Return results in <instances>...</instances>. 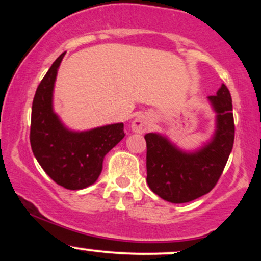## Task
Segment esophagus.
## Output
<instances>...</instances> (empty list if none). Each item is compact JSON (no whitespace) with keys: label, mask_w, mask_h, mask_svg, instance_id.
<instances>
[{"label":"esophagus","mask_w":261,"mask_h":261,"mask_svg":"<svg viewBox=\"0 0 261 261\" xmlns=\"http://www.w3.org/2000/svg\"><path fill=\"white\" fill-rule=\"evenodd\" d=\"M149 126V119L148 116L146 115H139L135 118V120L131 124V127H133V131L137 134H143L146 130H147Z\"/></svg>","instance_id":"esophagus-1"}]
</instances>
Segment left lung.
<instances>
[{
    "instance_id": "1",
    "label": "left lung",
    "mask_w": 261,
    "mask_h": 261,
    "mask_svg": "<svg viewBox=\"0 0 261 261\" xmlns=\"http://www.w3.org/2000/svg\"><path fill=\"white\" fill-rule=\"evenodd\" d=\"M208 100L216 112V130L211 141L197 151H181L160 134L145 135L148 187L166 201L189 202L210 193L226 167L234 142L228 88L222 85Z\"/></svg>"
}]
</instances>
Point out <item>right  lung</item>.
<instances>
[{
	"mask_svg": "<svg viewBox=\"0 0 261 261\" xmlns=\"http://www.w3.org/2000/svg\"><path fill=\"white\" fill-rule=\"evenodd\" d=\"M64 55L55 60L35 92L31 146L41 168L56 184L80 190L97 181L104 157L124 139L125 133L122 122L81 133L62 124L53 109V92Z\"/></svg>",
	"mask_w": 261,
	"mask_h": 261,
	"instance_id": "right-lung-1",
	"label": "right lung"
}]
</instances>
